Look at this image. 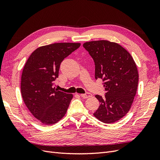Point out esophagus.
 <instances>
[{"label":"esophagus","instance_id":"obj_1","mask_svg":"<svg viewBox=\"0 0 160 160\" xmlns=\"http://www.w3.org/2000/svg\"><path fill=\"white\" fill-rule=\"evenodd\" d=\"M82 98H85V99H87L88 98H90V97H91V94L90 93H84V94H81L80 95Z\"/></svg>","mask_w":160,"mask_h":160}]
</instances>
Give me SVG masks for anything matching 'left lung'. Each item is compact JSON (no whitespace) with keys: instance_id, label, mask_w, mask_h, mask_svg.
<instances>
[{"instance_id":"obj_1","label":"left lung","mask_w":160,"mask_h":160,"mask_svg":"<svg viewBox=\"0 0 160 160\" xmlns=\"http://www.w3.org/2000/svg\"><path fill=\"white\" fill-rule=\"evenodd\" d=\"M83 47L95 62V77L102 79L106 93L96 95L100 105L93 113L105 123H113L128 113L136 94L139 75L129 52L108 41L86 42Z\"/></svg>"}]
</instances>
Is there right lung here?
<instances>
[{
	"label": "right lung",
	"mask_w": 160,
	"mask_h": 160,
	"mask_svg": "<svg viewBox=\"0 0 160 160\" xmlns=\"http://www.w3.org/2000/svg\"><path fill=\"white\" fill-rule=\"evenodd\" d=\"M80 43L58 42L38 47L24 67L21 90L24 102L41 123L52 125L64 117L72 95L58 91L54 81L61 62L80 47Z\"/></svg>",
	"instance_id": "obj_1"
}]
</instances>
